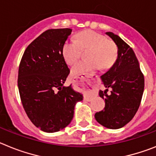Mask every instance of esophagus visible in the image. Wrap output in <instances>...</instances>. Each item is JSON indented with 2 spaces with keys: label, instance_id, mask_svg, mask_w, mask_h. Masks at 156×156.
<instances>
[{
  "label": "esophagus",
  "instance_id": "34e87169",
  "mask_svg": "<svg viewBox=\"0 0 156 156\" xmlns=\"http://www.w3.org/2000/svg\"><path fill=\"white\" fill-rule=\"evenodd\" d=\"M81 82H82V84H85V83H84V82H87V80H86V79H82V81H81ZM87 84H89V83H86V84H85V85H86V87H88ZM89 86H90V85H89ZM90 87H92V86H90ZM88 88H89V87H88Z\"/></svg>",
  "mask_w": 156,
  "mask_h": 156
}]
</instances>
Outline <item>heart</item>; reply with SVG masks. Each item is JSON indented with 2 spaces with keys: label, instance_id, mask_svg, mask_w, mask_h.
Instances as JSON below:
<instances>
[{
  "label": "heart",
  "instance_id": "b5f03b06",
  "mask_svg": "<svg viewBox=\"0 0 156 156\" xmlns=\"http://www.w3.org/2000/svg\"><path fill=\"white\" fill-rule=\"evenodd\" d=\"M89 49L87 58L89 60L81 61L73 66L71 74L78 76L82 74L102 68L107 69L115 61L117 48L115 44L107 40L104 35L95 31H82L77 36L76 40L70 39L63 46V55L67 64L72 65L78 60L82 50Z\"/></svg>",
  "mask_w": 156,
  "mask_h": 156
}]
</instances>
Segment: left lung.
<instances>
[{
  "label": "left lung",
  "mask_w": 156,
  "mask_h": 156,
  "mask_svg": "<svg viewBox=\"0 0 156 156\" xmlns=\"http://www.w3.org/2000/svg\"><path fill=\"white\" fill-rule=\"evenodd\" d=\"M118 47V56L112 67L101 77L106 90L99 95L105 100L104 110L95 114L101 125L112 129L126 126L140 107L144 78L136 55L130 46L112 32H107ZM111 87L110 94L106 92Z\"/></svg>",
  "instance_id": "left-lung-1"
}]
</instances>
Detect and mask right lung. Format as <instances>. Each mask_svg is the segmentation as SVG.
<instances>
[{"mask_svg":"<svg viewBox=\"0 0 156 156\" xmlns=\"http://www.w3.org/2000/svg\"><path fill=\"white\" fill-rule=\"evenodd\" d=\"M72 30L43 32L26 48L19 67L18 87L22 104L32 123L41 130L54 133L69 125L74 106L83 97L65 86L70 70L63 46Z\"/></svg>","mask_w":156,"mask_h":156,"instance_id":"right-lung-1","label":"right lung"}]
</instances>
